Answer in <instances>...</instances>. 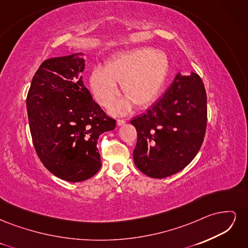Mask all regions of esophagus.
<instances>
[{"label": "esophagus", "mask_w": 248, "mask_h": 248, "mask_svg": "<svg viewBox=\"0 0 248 248\" xmlns=\"http://www.w3.org/2000/svg\"><path fill=\"white\" fill-rule=\"evenodd\" d=\"M117 124H118V126H121V125L125 124V120H123V119H118V120H117Z\"/></svg>", "instance_id": "34e87169"}]
</instances>
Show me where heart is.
Segmentation results:
<instances>
[{
	"label": "heart",
	"instance_id": "obj_1",
	"mask_svg": "<svg viewBox=\"0 0 248 248\" xmlns=\"http://www.w3.org/2000/svg\"><path fill=\"white\" fill-rule=\"evenodd\" d=\"M170 72V60L163 51L151 47L132 49L110 58L103 68L95 67L90 74V87L101 106L108 107L116 98L118 87L125 98L112 111L123 115L131 108H146L159 96Z\"/></svg>",
	"mask_w": 248,
	"mask_h": 248
}]
</instances>
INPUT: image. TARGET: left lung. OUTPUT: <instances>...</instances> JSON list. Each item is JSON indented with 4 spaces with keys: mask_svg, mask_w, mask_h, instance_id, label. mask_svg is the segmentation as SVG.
I'll return each instance as SVG.
<instances>
[{
    "mask_svg": "<svg viewBox=\"0 0 248 248\" xmlns=\"http://www.w3.org/2000/svg\"><path fill=\"white\" fill-rule=\"evenodd\" d=\"M130 123L138 131L137 168L161 179L182 170L202 147L207 127V95L199 74L178 73L168 91Z\"/></svg>",
    "mask_w": 248,
    "mask_h": 248,
    "instance_id": "8db88e82",
    "label": "left lung"
}]
</instances>
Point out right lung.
I'll return each instance as SVG.
<instances>
[{"label":"right lung","mask_w":248,"mask_h":248,"mask_svg":"<svg viewBox=\"0 0 248 248\" xmlns=\"http://www.w3.org/2000/svg\"><path fill=\"white\" fill-rule=\"evenodd\" d=\"M82 54L46 60L27 96L33 144L43 166L69 182H81L101 168L97 140L116 127L82 82Z\"/></svg>","instance_id":"add662e5"}]
</instances>
